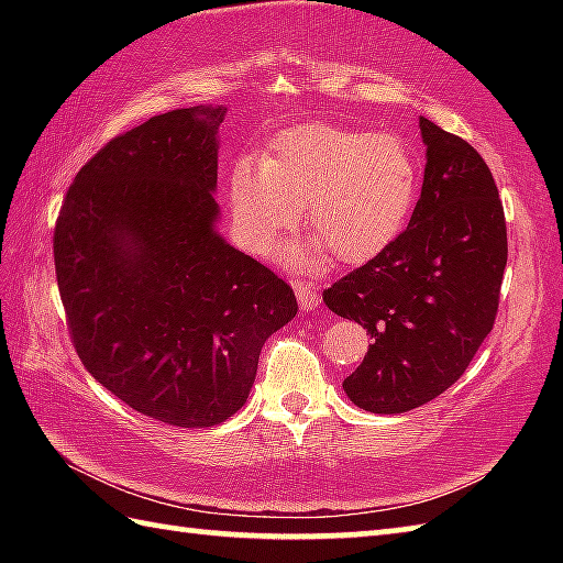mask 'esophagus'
I'll return each mask as SVG.
<instances>
[{
    "instance_id": "1",
    "label": "esophagus",
    "mask_w": 563,
    "mask_h": 563,
    "mask_svg": "<svg viewBox=\"0 0 563 563\" xmlns=\"http://www.w3.org/2000/svg\"><path fill=\"white\" fill-rule=\"evenodd\" d=\"M295 295H297V300H300L302 309H314V307L321 305L319 288H314V285L307 283V280L295 283Z\"/></svg>"
}]
</instances>
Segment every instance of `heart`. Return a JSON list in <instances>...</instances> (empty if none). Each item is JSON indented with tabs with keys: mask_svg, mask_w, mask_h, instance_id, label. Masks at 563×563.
<instances>
[{
	"mask_svg": "<svg viewBox=\"0 0 563 563\" xmlns=\"http://www.w3.org/2000/svg\"><path fill=\"white\" fill-rule=\"evenodd\" d=\"M418 194V166L391 133L307 123L273 137L261 164L239 159L227 178L236 244L266 254L297 222L314 232L307 244L280 251L290 266L317 268L327 249L343 263L382 254L404 230Z\"/></svg>",
	"mask_w": 563,
	"mask_h": 563,
	"instance_id": "b5f03b06",
	"label": "heart"
}]
</instances>
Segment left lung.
Here are the masks:
<instances>
[{
	"mask_svg": "<svg viewBox=\"0 0 563 563\" xmlns=\"http://www.w3.org/2000/svg\"><path fill=\"white\" fill-rule=\"evenodd\" d=\"M426 174L409 227L324 290L367 329V355L343 379L373 413L411 411L457 382L498 314L508 261L504 202L482 154L421 118Z\"/></svg>",
	"mask_w": 563,
	"mask_h": 563,
	"instance_id": "8db88e82",
	"label": "left lung"
}]
</instances>
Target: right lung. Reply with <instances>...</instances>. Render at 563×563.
<instances>
[{"label": "right lung", "instance_id": "obj_1", "mask_svg": "<svg viewBox=\"0 0 563 563\" xmlns=\"http://www.w3.org/2000/svg\"><path fill=\"white\" fill-rule=\"evenodd\" d=\"M224 111H169L106 142L53 234L79 361L130 409L178 428L242 409L263 343L297 314L290 285L212 230Z\"/></svg>", "mask_w": 563, "mask_h": 563}]
</instances>
